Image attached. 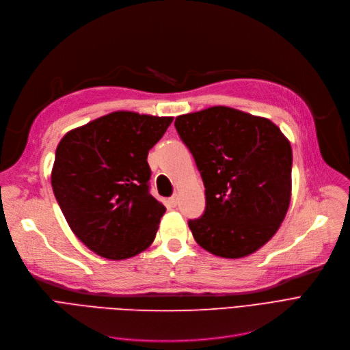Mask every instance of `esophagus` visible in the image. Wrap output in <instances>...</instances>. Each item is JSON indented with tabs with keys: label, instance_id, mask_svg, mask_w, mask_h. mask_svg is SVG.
<instances>
[{
	"label": "esophagus",
	"instance_id": "esophagus-1",
	"mask_svg": "<svg viewBox=\"0 0 350 350\" xmlns=\"http://www.w3.org/2000/svg\"><path fill=\"white\" fill-rule=\"evenodd\" d=\"M176 204H178V195H172L171 198H168V205L171 208H175Z\"/></svg>",
	"mask_w": 350,
	"mask_h": 350
}]
</instances>
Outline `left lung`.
I'll return each mask as SVG.
<instances>
[{
  "label": "left lung",
  "mask_w": 350,
  "mask_h": 350,
  "mask_svg": "<svg viewBox=\"0 0 350 350\" xmlns=\"http://www.w3.org/2000/svg\"><path fill=\"white\" fill-rule=\"evenodd\" d=\"M175 128L205 187V211L188 222L195 241L222 258L254 254L289 208V141L269 120L228 107L179 115Z\"/></svg>",
  "instance_id": "8db88e82"
}]
</instances>
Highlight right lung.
<instances>
[{
    "mask_svg": "<svg viewBox=\"0 0 350 350\" xmlns=\"http://www.w3.org/2000/svg\"><path fill=\"white\" fill-rule=\"evenodd\" d=\"M172 120L118 111L58 144L54 195L77 238L96 255L121 260L154 242L166 208L149 193L146 158Z\"/></svg>",
    "mask_w": 350,
    "mask_h": 350,
    "instance_id": "1",
    "label": "right lung"
}]
</instances>
